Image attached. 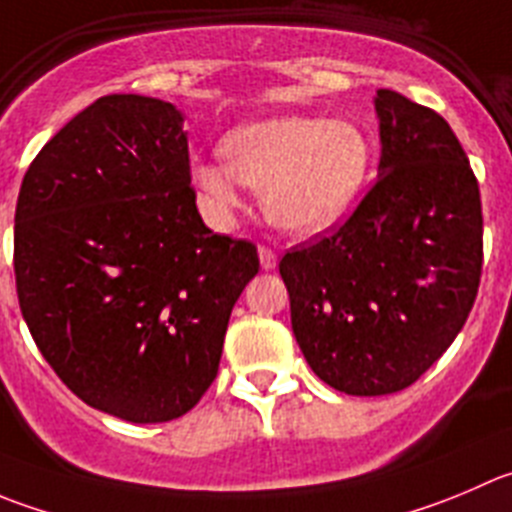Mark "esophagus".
Segmentation results:
<instances>
[{"mask_svg": "<svg viewBox=\"0 0 512 512\" xmlns=\"http://www.w3.org/2000/svg\"><path fill=\"white\" fill-rule=\"evenodd\" d=\"M259 264H261V269H264V271H271V269H276V264H279V256H276L271 248L261 246L259 248Z\"/></svg>", "mask_w": 512, "mask_h": 512, "instance_id": "obj_1", "label": "esophagus"}]
</instances>
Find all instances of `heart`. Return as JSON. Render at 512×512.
Masks as SVG:
<instances>
[{"label": "heart", "instance_id": "heart-1", "mask_svg": "<svg viewBox=\"0 0 512 512\" xmlns=\"http://www.w3.org/2000/svg\"><path fill=\"white\" fill-rule=\"evenodd\" d=\"M226 160H193L191 180L213 223L241 206L243 186L264 196L279 228L301 236L332 228L357 201L367 178L364 135L344 120L271 115L223 138Z\"/></svg>", "mask_w": 512, "mask_h": 512}]
</instances>
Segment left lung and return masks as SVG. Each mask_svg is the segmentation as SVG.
Instances as JSON below:
<instances>
[{
	"mask_svg": "<svg viewBox=\"0 0 512 512\" xmlns=\"http://www.w3.org/2000/svg\"><path fill=\"white\" fill-rule=\"evenodd\" d=\"M377 183L332 236L286 253L291 329L329 387H410L455 342L483 269L478 180L445 118L377 90Z\"/></svg>",
	"mask_w": 512,
	"mask_h": 512,
	"instance_id": "1",
	"label": "left lung"
}]
</instances>
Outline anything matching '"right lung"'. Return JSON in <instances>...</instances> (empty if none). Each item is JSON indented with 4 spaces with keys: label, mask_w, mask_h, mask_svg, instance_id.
Instances as JSON below:
<instances>
[{
    "label": "right lung",
    "mask_w": 512,
    "mask_h": 512,
    "mask_svg": "<svg viewBox=\"0 0 512 512\" xmlns=\"http://www.w3.org/2000/svg\"><path fill=\"white\" fill-rule=\"evenodd\" d=\"M183 113L105 95L29 165L14 213L19 309L57 377L135 425L186 415L216 379L256 246L208 231Z\"/></svg>",
    "instance_id": "1"
}]
</instances>
